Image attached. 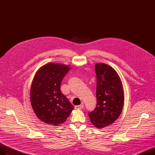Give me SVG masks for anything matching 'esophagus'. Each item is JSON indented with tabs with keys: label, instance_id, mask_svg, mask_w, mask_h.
Returning <instances> with one entry per match:
<instances>
[{
	"label": "esophagus",
	"instance_id": "34e87169",
	"mask_svg": "<svg viewBox=\"0 0 155 155\" xmlns=\"http://www.w3.org/2000/svg\"><path fill=\"white\" fill-rule=\"evenodd\" d=\"M83 107H84V105L83 104H81V105H76L74 107H75V109H82Z\"/></svg>",
	"mask_w": 155,
	"mask_h": 155
}]
</instances>
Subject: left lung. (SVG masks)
Returning <instances> with one entry per match:
<instances>
[{
  "instance_id": "obj_1",
  "label": "left lung",
  "mask_w": 155,
  "mask_h": 155,
  "mask_svg": "<svg viewBox=\"0 0 155 155\" xmlns=\"http://www.w3.org/2000/svg\"><path fill=\"white\" fill-rule=\"evenodd\" d=\"M97 79L96 107L88 114L96 128L112 125L119 118L124 104L123 85L118 74L104 63L95 65Z\"/></svg>"
}]
</instances>
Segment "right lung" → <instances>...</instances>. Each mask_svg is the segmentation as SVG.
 <instances>
[{
  "label": "right lung",
  "instance_id": "right-lung-1",
  "mask_svg": "<svg viewBox=\"0 0 155 155\" xmlns=\"http://www.w3.org/2000/svg\"><path fill=\"white\" fill-rule=\"evenodd\" d=\"M70 68L49 63L37 70L31 83L30 102L37 117L54 126L63 124L74 106L61 92V83Z\"/></svg>",
  "mask_w": 155,
  "mask_h": 155
}]
</instances>
